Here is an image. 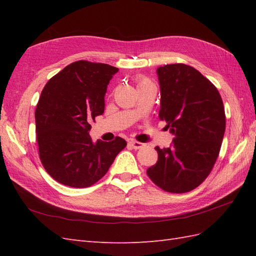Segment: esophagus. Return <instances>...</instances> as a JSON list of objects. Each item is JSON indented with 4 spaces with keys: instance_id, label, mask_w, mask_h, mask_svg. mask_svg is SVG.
Returning <instances> with one entry per match:
<instances>
[{
    "instance_id": "esophagus-1",
    "label": "esophagus",
    "mask_w": 256,
    "mask_h": 256,
    "mask_svg": "<svg viewBox=\"0 0 256 256\" xmlns=\"http://www.w3.org/2000/svg\"><path fill=\"white\" fill-rule=\"evenodd\" d=\"M128 144L131 145L134 150H140V148H142L143 146H144V144H143V143L138 142V140H130Z\"/></svg>"
}]
</instances>
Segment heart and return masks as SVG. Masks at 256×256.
I'll return each instance as SVG.
<instances>
[{"label": "heart", "instance_id": "obj_1", "mask_svg": "<svg viewBox=\"0 0 256 256\" xmlns=\"http://www.w3.org/2000/svg\"><path fill=\"white\" fill-rule=\"evenodd\" d=\"M148 84H152V81L148 78H146V77H140V78H138V88H140V86H148Z\"/></svg>", "mask_w": 256, "mask_h": 256}]
</instances>
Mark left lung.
Returning <instances> with one entry per match:
<instances>
[{
  "label": "left lung",
  "instance_id": "8db88e82",
  "mask_svg": "<svg viewBox=\"0 0 256 256\" xmlns=\"http://www.w3.org/2000/svg\"><path fill=\"white\" fill-rule=\"evenodd\" d=\"M160 118L174 135L168 148L148 170L156 186L174 194L198 187L218 158L226 131L224 106L218 89L197 69L184 64L157 68Z\"/></svg>",
  "mask_w": 256,
  "mask_h": 256
}]
</instances>
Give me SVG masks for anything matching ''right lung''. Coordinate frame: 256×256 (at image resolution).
Listing matches in <instances>:
<instances>
[{
  "label": "right lung",
  "instance_id": "obj_1",
  "mask_svg": "<svg viewBox=\"0 0 256 256\" xmlns=\"http://www.w3.org/2000/svg\"><path fill=\"white\" fill-rule=\"evenodd\" d=\"M118 69L79 60L48 81L35 111L40 158L56 182L90 187L106 175L126 142H92L90 123L104 112L106 86Z\"/></svg>",
  "mask_w": 256,
  "mask_h": 256
}]
</instances>
